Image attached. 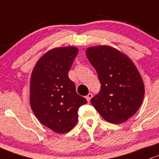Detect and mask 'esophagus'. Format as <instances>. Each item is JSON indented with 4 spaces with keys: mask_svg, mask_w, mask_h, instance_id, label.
<instances>
[{
    "mask_svg": "<svg viewBox=\"0 0 159 159\" xmlns=\"http://www.w3.org/2000/svg\"><path fill=\"white\" fill-rule=\"evenodd\" d=\"M92 97H93V94H92V93H89V94L86 96V99H87L88 102H90V99H92Z\"/></svg>",
    "mask_w": 159,
    "mask_h": 159,
    "instance_id": "esophagus-1",
    "label": "esophagus"
}]
</instances>
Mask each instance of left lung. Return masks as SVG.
Instances as JSON below:
<instances>
[{
    "label": "left lung",
    "instance_id": "1",
    "mask_svg": "<svg viewBox=\"0 0 159 159\" xmlns=\"http://www.w3.org/2000/svg\"><path fill=\"white\" fill-rule=\"evenodd\" d=\"M86 53L101 83L92 105L107 122H125L139 109L145 94L138 69L126 55L109 46L89 47Z\"/></svg>",
    "mask_w": 159,
    "mask_h": 159
}]
</instances>
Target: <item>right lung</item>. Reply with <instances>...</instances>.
Listing matches in <instances>:
<instances>
[{
	"label": "right lung",
	"instance_id": "1",
	"mask_svg": "<svg viewBox=\"0 0 159 159\" xmlns=\"http://www.w3.org/2000/svg\"><path fill=\"white\" fill-rule=\"evenodd\" d=\"M78 51L74 47L52 49L37 62L31 74V109L43 125L57 133L75 126L78 109L87 102L68 76Z\"/></svg>",
	"mask_w": 159,
	"mask_h": 159
}]
</instances>
